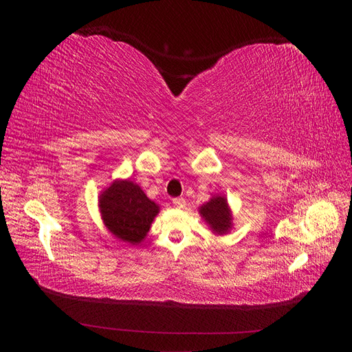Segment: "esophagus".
Wrapping results in <instances>:
<instances>
[{"instance_id": "34e87169", "label": "esophagus", "mask_w": 352, "mask_h": 352, "mask_svg": "<svg viewBox=\"0 0 352 352\" xmlns=\"http://www.w3.org/2000/svg\"><path fill=\"white\" fill-rule=\"evenodd\" d=\"M173 204H175V207H177V208H184V207L186 206V202H185L184 198H175V199H173Z\"/></svg>"}]
</instances>
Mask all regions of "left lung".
Instances as JSON below:
<instances>
[{"instance_id": "1", "label": "left lung", "mask_w": 352, "mask_h": 352, "mask_svg": "<svg viewBox=\"0 0 352 352\" xmlns=\"http://www.w3.org/2000/svg\"><path fill=\"white\" fill-rule=\"evenodd\" d=\"M199 216L207 223L210 230L217 236L228 235L233 228L232 210L225 195H212L207 202L198 207Z\"/></svg>"}]
</instances>
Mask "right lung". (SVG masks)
I'll return each mask as SVG.
<instances>
[{
	"label": "right lung",
	"mask_w": 352,
	"mask_h": 352,
	"mask_svg": "<svg viewBox=\"0 0 352 352\" xmlns=\"http://www.w3.org/2000/svg\"><path fill=\"white\" fill-rule=\"evenodd\" d=\"M104 226L122 242L140 245L151 229L160 206L129 179H116L98 197Z\"/></svg>",
	"instance_id": "1"
}]
</instances>
